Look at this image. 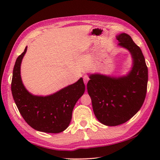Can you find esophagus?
I'll use <instances>...</instances> for the list:
<instances>
[{
  "label": "esophagus",
  "mask_w": 160,
  "mask_h": 160,
  "mask_svg": "<svg viewBox=\"0 0 160 160\" xmlns=\"http://www.w3.org/2000/svg\"><path fill=\"white\" fill-rule=\"evenodd\" d=\"M83 79H84V84H87V82H88V81L89 80V76H84Z\"/></svg>",
  "instance_id": "obj_1"
}]
</instances>
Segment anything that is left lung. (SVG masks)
Segmentation results:
<instances>
[{
	"mask_svg": "<svg viewBox=\"0 0 160 160\" xmlns=\"http://www.w3.org/2000/svg\"><path fill=\"white\" fill-rule=\"evenodd\" d=\"M116 38L118 45L131 54V70L118 78L91 74L87 83L95 115L102 124L110 127L125 123L138 113L144 102L148 83V68L140 47L125 33Z\"/></svg>",
	"mask_w": 160,
	"mask_h": 160,
	"instance_id": "obj_1",
	"label": "left lung"
}]
</instances>
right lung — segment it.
<instances>
[{
  "instance_id": "right-lung-1",
  "label": "right lung",
  "mask_w": 160,
  "mask_h": 160,
  "mask_svg": "<svg viewBox=\"0 0 160 160\" xmlns=\"http://www.w3.org/2000/svg\"><path fill=\"white\" fill-rule=\"evenodd\" d=\"M17 58L13 70L12 93L18 109L24 120L35 130L58 133L69 127L75 104L85 90L83 79L47 96L29 93L22 84L20 65L27 52Z\"/></svg>"
}]
</instances>
